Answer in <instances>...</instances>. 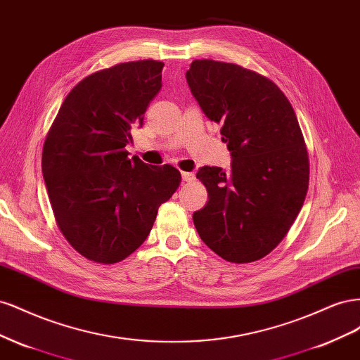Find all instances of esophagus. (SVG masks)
<instances>
[{
  "label": "esophagus",
  "mask_w": 360,
  "mask_h": 360,
  "mask_svg": "<svg viewBox=\"0 0 360 360\" xmlns=\"http://www.w3.org/2000/svg\"><path fill=\"white\" fill-rule=\"evenodd\" d=\"M181 179H183L184 181L191 183V181H193V180H195V174H193V172H186V171H183V172H181Z\"/></svg>",
  "instance_id": "obj_1"
}]
</instances>
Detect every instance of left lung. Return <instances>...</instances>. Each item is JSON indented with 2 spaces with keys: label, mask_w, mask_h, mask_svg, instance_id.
I'll return each mask as SVG.
<instances>
[{
  "label": "left lung",
  "mask_w": 360,
  "mask_h": 360,
  "mask_svg": "<svg viewBox=\"0 0 360 360\" xmlns=\"http://www.w3.org/2000/svg\"><path fill=\"white\" fill-rule=\"evenodd\" d=\"M189 89L231 151V171L202 167L209 201L193 213L201 240L221 258L252 263L285 237L309 184V158L292 106L266 76L233 63L193 60Z\"/></svg>",
  "instance_id": "left-lung-1"
}]
</instances>
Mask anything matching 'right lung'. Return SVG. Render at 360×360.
Returning a JSON list of instances; mask_svg holds the SVG:
<instances>
[{"label": "right lung", "mask_w": 360, "mask_h": 360, "mask_svg": "<svg viewBox=\"0 0 360 360\" xmlns=\"http://www.w3.org/2000/svg\"><path fill=\"white\" fill-rule=\"evenodd\" d=\"M162 68L139 60L85 76L43 144L41 172L57 225L94 263L115 264L135 252L181 181L174 167L147 165L126 150L130 130L143 124L162 89Z\"/></svg>", "instance_id": "obj_1"}]
</instances>
